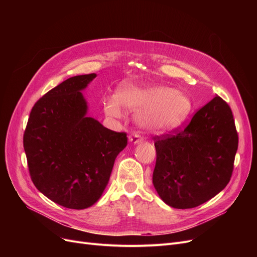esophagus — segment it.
I'll return each mask as SVG.
<instances>
[{
	"label": "esophagus",
	"instance_id": "1",
	"mask_svg": "<svg viewBox=\"0 0 257 257\" xmlns=\"http://www.w3.org/2000/svg\"><path fill=\"white\" fill-rule=\"evenodd\" d=\"M128 142L132 143L133 145H137V144L143 142V138L139 136V135H137V134H133V135H131L128 137Z\"/></svg>",
	"mask_w": 257,
	"mask_h": 257
}]
</instances>
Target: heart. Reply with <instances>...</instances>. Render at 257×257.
I'll use <instances>...</instances> for the list:
<instances>
[{"label": "heart", "mask_w": 257, "mask_h": 257, "mask_svg": "<svg viewBox=\"0 0 257 257\" xmlns=\"http://www.w3.org/2000/svg\"><path fill=\"white\" fill-rule=\"evenodd\" d=\"M105 114L120 119L123 109L136 113V123L149 131H169L188 118L192 109L190 97L183 92L158 84L125 81L114 96L103 100Z\"/></svg>", "instance_id": "b5f03b06"}]
</instances>
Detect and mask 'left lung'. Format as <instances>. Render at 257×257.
I'll return each instance as SVG.
<instances>
[{
	"label": "left lung",
	"mask_w": 257,
	"mask_h": 257,
	"mask_svg": "<svg viewBox=\"0 0 257 257\" xmlns=\"http://www.w3.org/2000/svg\"><path fill=\"white\" fill-rule=\"evenodd\" d=\"M152 182L164 203L189 209L206 203L230 180L238 149L234 116L215 95L173 135L157 136Z\"/></svg>",
	"instance_id": "left-lung-1"
}]
</instances>
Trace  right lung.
<instances>
[{
	"label": "right lung",
	"instance_id": "right-lung-1",
	"mask_svg": "<svg viewBox=\"0 0 257 257\" xmlns=\"http://www.w3.org/2000/svg\"><path fill=\"white\" fill-rule=\"evenodd\" d=\"M96 74L71 77L37 100L23 147L31 179L46 197L69 209H85L102 196L125 133L88 115L82 91Z\"/></svg>",
	"mask_w": 257,
	"mask_h": 257
}]
</instances>
